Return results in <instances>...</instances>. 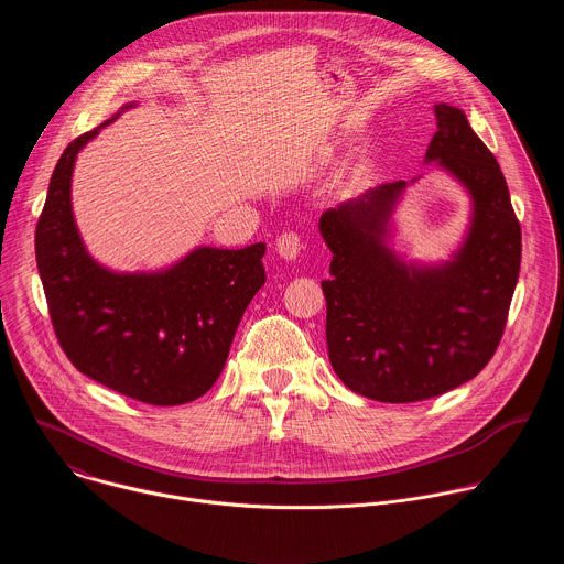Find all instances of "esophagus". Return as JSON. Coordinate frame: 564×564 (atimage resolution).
I'll use <instances>...</instances> for the list:
<instances>
[{
    "label": "esophagus",
    "mask_w": 564,
    "mask_h": 564,
    "mask_svg": "<svg viewBox=\"0 0 564 564\" xmlns=\"http://www.w3.org/2000/svg\"><path fill=\"white\" fill-rule=\"evenodd\" d=\"M303 252V243H301V236L294 231H283L276 238V254L285 261H294L299 259V254Z\"/></svg>",
    "instance_id": "obj_1"
}]
</instances>
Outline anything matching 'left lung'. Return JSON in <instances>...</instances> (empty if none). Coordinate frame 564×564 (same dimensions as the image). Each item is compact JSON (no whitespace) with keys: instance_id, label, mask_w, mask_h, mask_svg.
Returning a JSON list of instances; mask_svg holds the SVG:
<instances>
[{"instance_id":"obj_1","label":"left lung","mask_w":564,"mask_h":564,"mask_svg":"<svg viewBox=\"0 0 564 564\" xmlns=\"http://www.w3.org/2000/svg\"><path fill=\"white\" fill-rule=\"evenodd\" d=\"M435 163L468 196L470 214L446 261L394 250L392 216L411 183L394 181L326 209L318 231L333 252L328 355L357 394L388 404L437 397L470 381L494 357L520 274L522 231L496 155L466 113L435 107Z\"/></svg>"}]
</instances>
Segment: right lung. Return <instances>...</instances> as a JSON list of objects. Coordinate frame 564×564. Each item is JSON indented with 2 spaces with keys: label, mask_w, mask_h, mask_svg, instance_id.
I'll return each mask as SVG.
<instances>
[{
  "label": "right lung",
  "mask_w": 564,
  "mask_h": 564,
  "mask_svg": "<svg viewBox=\"0 0 564 564\" xmlns=\"http://www.w3.org/2000/svg\"><path fill=\"white\" fill-rule=\"evenodd\" d=\"M133 107L124 105L59 155L35 229V259L70 364L124 397L178 406L203 397L223 372L240 316L265 283V243L198 246L149 272H118L89 254L70 203L75 160Z\"/></svg>",
  "instance_id": "add662e5"
}]
</instances>
